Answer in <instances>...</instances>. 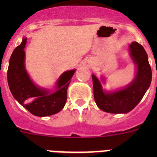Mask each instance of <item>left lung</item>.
Wrapping results in <instances>:
<instances>
[{
	"instance_id": "1",
	"label": "left lung",
	"mask_w": 157,
	"mask_h": 157,
	"mask_svg": "<svg viewBox=\"0 0 157 157\" xmlns=\"http://www.w3.org/2000/svg\"><path fill=\"white\" fill-rule=\"evenodd\" d=\"M130 55L138 67L134 81L125 89L113 93H105L98 78L92 75L96 104L104 112L127 113L134 109L145 95L152 81V70L145 48L139 43L130 45Z\"/></svg>"
}]
</instances>
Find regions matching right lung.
<instances>
[{"label": "right lung", "instance_id": "1", "mask_svg": "<svg viewBox=\"0 0 157 157\" xmlns=\"http://www.w3.org/2000/svg\"><path fill=\"white\" fill-rule=\"evenodd\" d=\"M26 43L27 38H24L14 49L10 57L8 83L11 93L22 106L34 116H48L56 114L64 107L67 87L75 70L65 71L58 79L56 92L49 94L45 90L36 86L25 70L23 48Z\"/></svg>", "mask_w": 157, "mask_h": 157}]
</instances>
